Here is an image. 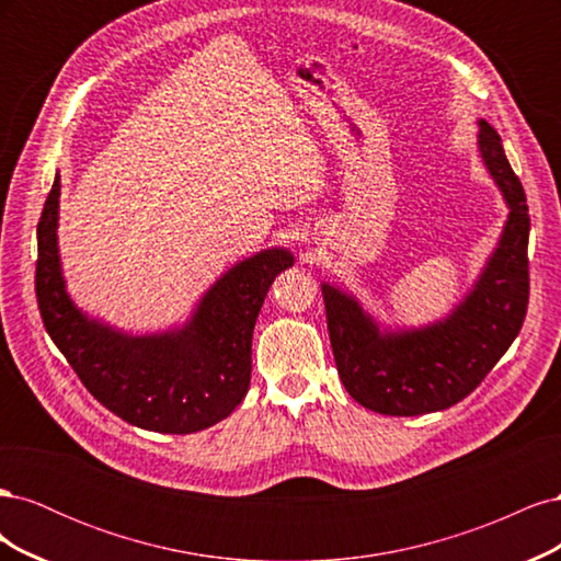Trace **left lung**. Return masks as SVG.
<instances>
[{"mask_svg": "<svg viewBox=\"0 0 561 561\" xmlns=\"http://www.w3.org/2000/svg\"><path fill=\"white\" fill-rule=\"evenodd\" d=\"M478 124L480 157L511 213L463 301L431 325L390 330L353 295L322 283L339 377L348 396L371 412L419 416L447 410L482 383L522 330L529 304V206L501 135L484 118Z\"/></svg>", "mask_w": 561, "mask_h": 561, "instance_id": "8db88e82", "label": "left lung"}]
</instances>
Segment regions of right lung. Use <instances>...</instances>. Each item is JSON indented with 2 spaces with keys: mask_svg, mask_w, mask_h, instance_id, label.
I'll list each match as a JSON object with an SVG mask.
<instances>
[{
  "mask_svg": "<svg viewBox=\"0 0 561 561\" xmlns=\"http://www.w3.org/2000/svg\"><path fill=\"white\" fill-rule=\"evenodd\" d=\"M56 175L37 227V301L46 332L89 393L133 426L186 435L227 419L248 393L252 330L271 283L293 266L285 248L233 264L182 328L128 334L83 313L67 295L58 252Z\"/></svg>",
  "mask_w": 561,
  "mask_h": 561,
  "instance_id": "add662e5",
  "label": "right lung"
}]
</instances>
